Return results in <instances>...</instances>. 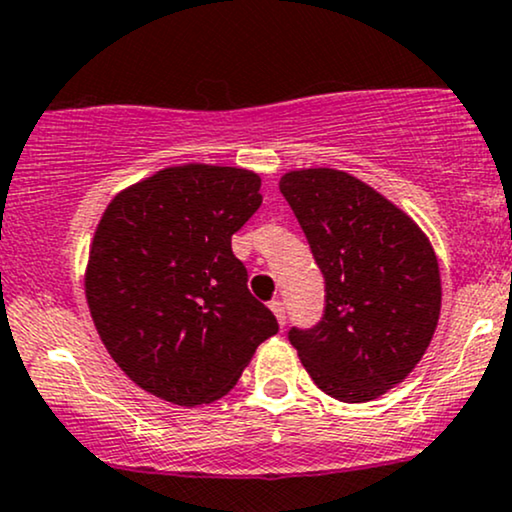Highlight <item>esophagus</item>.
<instances>
[{
  "label": "esophagus",
  "mask_w": 512,
  "mask_h": 512,
  "mask_svg": "<svg viewBox=\"0 0 512 512\" xmlns=\"http://www.w3.org/2000/svg\"><path fill=\"white\" fill-rule=\"evenodd\" d=\"M270 309H273V314H275V318H278V323H280V326H285V323H287L285 304H282L280 299H273V302H270Z\"/></svg>",
  "instance_id": "1"
}]
</instances>
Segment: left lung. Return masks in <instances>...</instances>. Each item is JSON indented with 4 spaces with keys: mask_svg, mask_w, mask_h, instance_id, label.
I'll return each mask as SVG.
<instances>
[{
    "mask_svg": "<svg viewBox=\"0 0 512 512\" xmlns=\"http://www.w3.org/2000/svg\"><path fill=\"white\" fill-rule=\"evenodd\" d=\"M280 191L326 278L321 321L287 338L330 398L374 400L410 374L434 338V249L410 215L347 172H287Z\"/></svg>",
    "mask_w": 512,
    "mask_h": 512,
    "instance_id": "obj_1",
    "label": "left lung"
}]
</instances>
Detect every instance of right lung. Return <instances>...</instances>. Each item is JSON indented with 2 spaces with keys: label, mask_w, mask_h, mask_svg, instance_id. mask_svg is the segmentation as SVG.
<instances>
[{
  "label": "right lung",
  "mask_w": 512,
  "mask_h": 512,
  "mask_svg": "<svg viewBox=\"0 0 512 512\" xmlns=\"http://www.w3.org/2000/svg\"><path fill=\"white\" fill-rule=\"evenodd\" d=\"M261 177L182 165L102 213L86 299L107 352L136 386L182 407L230 393L278 321L246 287L232 234L261 208Z\"/></svg>",
  "instance_id": "add662e5"
}]
</instances>
